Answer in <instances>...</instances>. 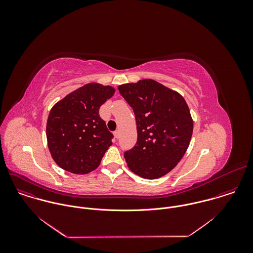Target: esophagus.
Wrapping results in <instances>:
<instances>
[{"label":"esophagus","instance_id":"34e87169","mask_svg":"<svg viewBox=\"0 0 253 253\" xmlns=\"http://www.w3.org/2000/svg\"><path fill=\"white\" fill-rule=\"evenodd\" d=\"M114 137H115V138H118V137H119V130H116V131L114 132Z\"/></svg>","mask_w":253,"mask_h":253}]
</instances>
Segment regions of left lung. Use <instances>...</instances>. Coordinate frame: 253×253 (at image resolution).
I'll return each instance as SVG.
<instances>
[{
  "mask_svg": "<svg viewBox=\"0 0 253 253\" xmlns=\"http://www.w3.org/2000/svg\"><path fill=\"white\" fill-rule=\"evenodd\" d=\"M133 109L137 142L125 153L129 169L145 179H157L171 171L185 155L194 122L179 92L154 81L118 86Z\"/></svg>",
  "mask_w": 253,
  "mask_h": 253,
  "instance_id": "obj_1",
  "label": "left lung"
}]
</instances>
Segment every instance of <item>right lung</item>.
Instances as JSON below:
<instances>
[{"mask_svg":"<svg viewBox=\"0 0 253 253\" xmlns=\"http://www.w3.org/2000/svg\"><path fill=\"white\" fill-rule=\"evenodd\" d=\"M116 89L86 84L56 102L46 123V140L53 161L74 174L96 169L112 145L113 134L99 117V108Z\"/></svg>","mask_w":253,"mask_h":253,"instance_id":"right-lung-1","label":"right lung"}]
</instances>
